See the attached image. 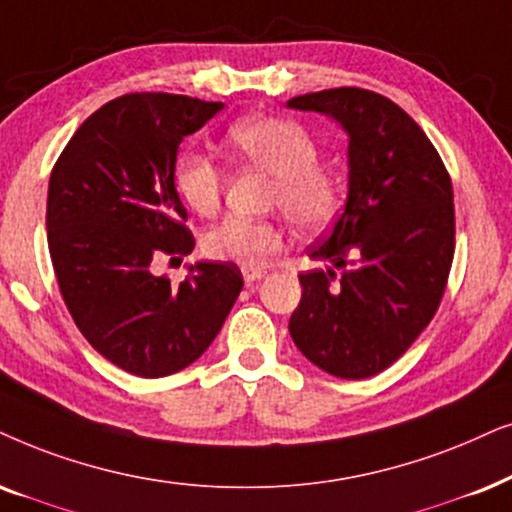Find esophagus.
Returning a JSON list of instances; mask_svg holds the SVG:
<instances>
[{
	"instance_id": "1",
	"label": "esophagus",
	"mask_w": 512,
	"mask_h": 512,
	"mask_svg": "<svg viewBox=\"0 0 512 512\" xmlns=\"http://www.w3.org/2000/svg\"><path fill=\"white\" fill-rule=\"evenodd\" d=\"M242 275H244V280L251 284V282L263 280V277L268 275V270H263V268H242Z\"/></svg>"
}]
</instances>
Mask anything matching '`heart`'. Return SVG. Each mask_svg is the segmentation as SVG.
<instances>
[{"label":"heart","mask_w":512,"mask_h":512,"mask_svg":"<svg viewBox=\"0 0 512 512\" xmlns=\"http://www.w3.org/2000/svg\"><path fill=\"white\" fill-rule=\"evenodd\" d=\"M228 143L242 159L275 176L272 207L282 209L296 230H322L341 204V183L322 167L320 148L301 124L287 117H247L228 126ZM176 192L202 216L221 207L225 174L202 150H185L174 164ZM204 254L242 268H256L282 249V228L265 218L228 216L202 240Z\"/></svg>","instance_id":"obj_1"}]
</instances>
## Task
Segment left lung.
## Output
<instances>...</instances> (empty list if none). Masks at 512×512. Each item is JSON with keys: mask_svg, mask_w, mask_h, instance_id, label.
I'll return each mask as SVG.
<instances>
[{"mask_svg": "<svg viewBox=\"0 0 512 512\" xmlns=\"http://www.w3.org/2000/svg\"><path fill=\"white\" fill-rule=\"evenodd\" d=\"M296 110L348 131V202L310 249L334 268L298 275L296 348L338 378H369L407 353L433 320L454 258V190L440 152L390 98L341 86L296 96Z\"/></svg>", "mask_w": 512, "mask_h": 512, "instance_id": "1", "label": "left lung"}]
</instances>
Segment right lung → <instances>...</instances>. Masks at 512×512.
Returning <instances> with one entry per match:
<instances>
[{
	"mask_svg": "<svg viewBox=\"0 0 512 512\" xmlns=\"http://www.w3.org/2000/svg\"><path fill=\"white\" fill-rule=\"evenodd\" d=\"M221 108L178 94L119 96L84 119L51 169L46 240L58 289L86 341L134 376L195 362L242 291L235 263H197L181 284L152 272L157 258L195 247L176 152Z\"/></svg>",
	"mask_w": 512,
	"mask_h": 512,
	"instance_id": "right-lung-1",
	"label": "right lung"
}]
</instances>
